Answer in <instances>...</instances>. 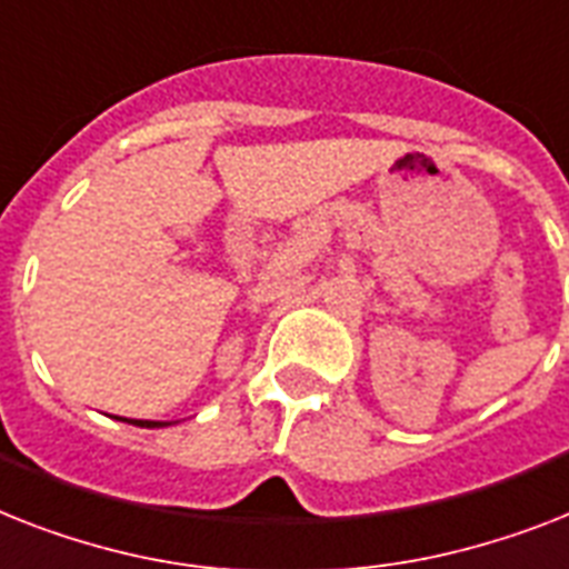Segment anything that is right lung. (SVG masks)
Segmentation results:
<instances>
[{
    "mask_svg": "<svg viewBox=\"0 0 569 569\" xmlns=\"http://www.w3.org/2000/svg\"><path fill=\"white\" fill-rule=\"evenodd\" d=\"M131 423H137V427H166L160 420H131Z\"/></svg>",
    "mask_w": 569,
    "mask_h": 569,
    "instance_id": "add662e5",
    "label": "right lung"
}]
</instances>
